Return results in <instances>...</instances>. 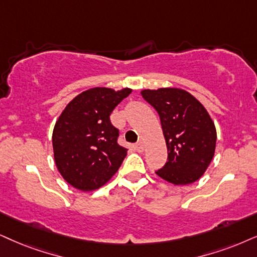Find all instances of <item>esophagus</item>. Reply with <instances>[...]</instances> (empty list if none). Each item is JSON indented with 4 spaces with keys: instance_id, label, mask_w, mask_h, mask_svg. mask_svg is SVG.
Wrapping results in <instances>:
<instances>
[{
    "instance_id": "obj_1",
    "label": "esophagus",
    "mask_w": 257,
    "mask_h": 257,
    "mask_svg": "<svg viewBox=\"0 0 257 257\" xmlns=\"http://www.w3.org/2000/svg\"><path fill=\"white\" fill-rule=\"evenodd\" d=\"M135 148H136V151H138V152L142 153V152L145 151V144L142 141H139L138 144L135 145Z\"/></svg>"
}]
</instances>
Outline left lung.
I'll use <instances>...</instances> for the list:
<instances>
[{"mask_svg":"<svg viewBox=\"0 0 257 257\" xmlns=\"http://www.w3.org/2000/svg\"><path fill=\"white\" fill-rule=\"evenodd\" d=\"M141 95L160 116L167 162L155 172L173 185H188L205 173L216 149L215 123L204 105L178 87L146 89Z\"/></svg>","mask_w":257,"mask_h":257,"instance_id":"8db88e82","label":"left lung"}]
</instances>
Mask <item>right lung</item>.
Listing matches in <instances>:
<instances>
[{
	"mask_svg": "<svg viewBox=\"0 0 257 257\" xmlns=\"http://www.w3.org/2000/svg\"><path fill=\"white\" fill-rule=\"evenodd\" d=\"M132 91L92 87L74 97L60 113L52 134L54 162L71 186L90 192L118 171L126 148L117 144L118 129L110 115Z\"/></svg>",
	"mask_w": 257,
	"mask_h": 257,
	"instance_id": "add662e5",
	"label": "right lung"
}]
</instances>
